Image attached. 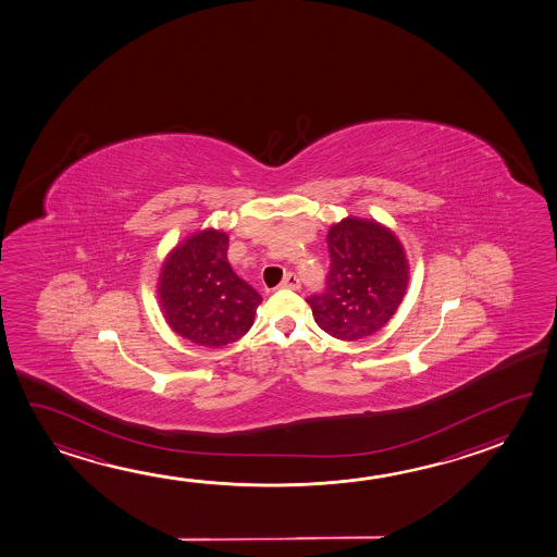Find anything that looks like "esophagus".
Segmentation results:
<instances>
[{
  "mask_svg": "<svg viewBox=\"0 0 557 557\" xmlns=\"http://www.w3.org/2000/svg\"><path fill=\"white\" fill-rule=\"evenodd\" d=\"M299 285H301V282L293 272H287L283 277L282 287H285V289H299Z\"/></svg>",
  "mask_w": 557,
  "mask_h": 557,
  "instance_id": "34e87169",
  "label": "esophagus"
}]
</instances>
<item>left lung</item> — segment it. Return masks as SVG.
I'll list each match as a JSON object with an SVG mask.
<instances>
[{"label":"left lung","instance_id":"1","mask_svg":"<svg viewBox=\"0 0 557 557\" xmlns=\"http://www.w3.org/2000/svg\"><path fill=\"white\" fill-rule=\"evenodd\" d=\"M326 289L307 302L320 329L337 339H361L393 319L408 287V260L393 231L346 218L329 231Z\"/></svg>","mask_w":557,"mask_h":557}]
</instances>
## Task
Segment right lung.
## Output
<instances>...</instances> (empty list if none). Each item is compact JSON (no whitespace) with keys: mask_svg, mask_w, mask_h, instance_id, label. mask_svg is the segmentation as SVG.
Masks as SVG:
<instances>
[{"mask_svg":"<svg viewBox=\"0 0 557 557\" xmlns=\"http://www.w3.org/2000/svg\"><path fill=\"white\" fill-rule=\"evenodd\" d=\"M228 237L206 228L186 238L164 260L159 302L169 326L196 346L237 342L255 322L262 297L227 260Z\"/></svg>","mask_w":557,"mask_h":557,"instance_id":"right-lung-1","label":"right lung"}]
</instances>
